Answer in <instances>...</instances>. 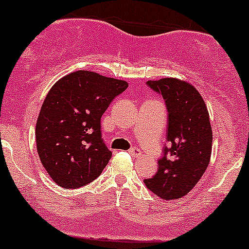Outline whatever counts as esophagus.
I'll return each instance as SVG.
<instances>
[{
  "mask_svg": "<svg viewBox=\"0 0 249 249\" xmlns=\"http://www.w3.org/2000/svg\"><path fill=\"white\" fill-rule=\"evenodd\" d=\"M128 152H129V154L132 155V156H134V158H138V156H140V154H141L140 149H139V148H136V147L130 148V149L128 150Z\"/></svg>",
  "mask_w": 249,
  "mask_h": 249,
  "instance_id": "34e87169",
  "label": "esophagus"
}]
</instances>
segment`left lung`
Segmentation results:
<instances>
[{
  "instance_id": "1",
  "label": "left lung",
  "mask_w": 249,
  "mask_h": 249,
  "mask_svg": "<svg viewBox=\"0 0 249 249\" xmlns=\"http://www.w3.org/2000/svg\"><path fill=\"white\" fill-rule=\"evenodd\" d=\"M147 86L166 103L169 146L163 147L156 174L143 182L161 199L177 200L194 188L209 164L213 140L209 114L199 91L185 81L167 77L148 81Z\"/></svg>"
}]
</instances>
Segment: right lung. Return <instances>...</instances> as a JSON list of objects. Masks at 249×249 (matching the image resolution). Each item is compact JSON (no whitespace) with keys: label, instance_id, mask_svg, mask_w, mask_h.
I'll list each match as a JSON object with an SVG mask.
<instances>
[{"label":"right lung","instance_id":"obj_1","mask_svg":"<svg viewBox=\"0 0 249 249\" xmlns=\"http://www.w3.org/2000/svg\"><path fill=\"white\" fill-rule=\"evenodd\" d=\"M125 81L79 71L58 80L42 105L36 146L44 169L67 189L88 185L111 158L101 135V116L127 89Z\"/></svg>","mask_w":249,"mask_h":249}]
</instances>
